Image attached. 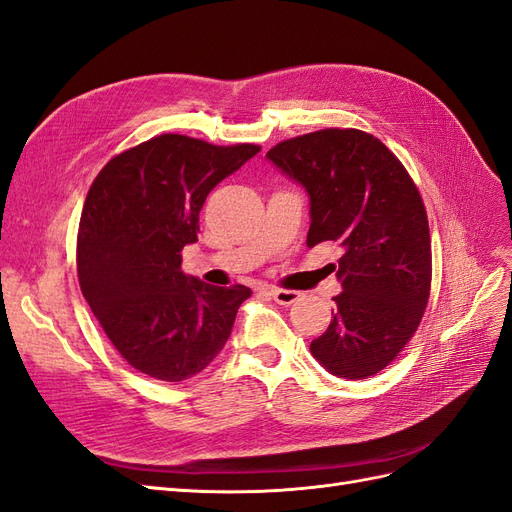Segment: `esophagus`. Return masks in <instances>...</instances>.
Listing matches in <instances>:
<instances>
[{
    "instance_id": "34e87169",
    "label": "esophagus",
    "mask_w": 512,
    "mask_h": 512,
    "mask_svg": "<svg viewBox=\"0 0 512 512\" xmlns=\"http://www.w3.org/2000/svg\"><path fill=\"white\" fill-rule=\"evenodd\" d=\"M268 294L272 296V300H274L276 304H283V306L294 304V302L300 298L298 291H291V289H276V287L268 289Z\"/></svg>"
}]
</instances>
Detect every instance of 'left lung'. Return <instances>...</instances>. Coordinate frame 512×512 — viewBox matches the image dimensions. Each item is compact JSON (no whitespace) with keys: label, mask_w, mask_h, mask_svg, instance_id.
I'll list each match as a JSON object with an SVG mask.
<instances>
[{"label":"left lung","mask_w":512,"mask_h":512,"mask_svg":"<svg viewBox=\"0 0 512 512\" xmlns=\"http://www.w3.org/2000/svg\"><path fill=\"white\" fill-rule=\"evenodd\" d=\"M268 160L311 199L306 246L337 244L343 291L311 343L321 367L367 379L414 337L431 291V236L414 180L386 145L356 128H324L276 143Z\"/></svg>","instance_id":"1"}]
</instances>
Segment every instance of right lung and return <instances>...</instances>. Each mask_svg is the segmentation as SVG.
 <instances>
[{
  "label": "right lung",
  "mask_w": 512,
  "mask_h": 512,
  "mask_svg": "<svg viewBox=\"0 0 512 512\" xmlns=\"http://www.w3.org/2000/svg\"><path fill=\"white\" fill-rule=\"evenodd\" d=\"M259 150L158 135L113 156L87 191L79 285L113 347L139 373L182 382L225 347L251 289L186 276L182 248L197 242L212 188Z\"/></svg>",
  "instance_id": "right-lung-1"
}]
</instances>
